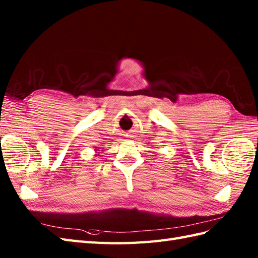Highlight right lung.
<instances>
[{"instance_id": "right-lung-1", "label": "right lung", "mask_w": 258, "mask_h": 258, "mask_svg": "<svg viewBox=\"0 0 258 258\" xmlns=\"http://www.w3.org/2000/svg\"><path fill=\"white\" fill-rule=\"evenodd\" d=\"M96 149H97V147H96ZM95 152H97V151H96V150H95ZM95 155H97V154H95Z\"/></svg>"}]
</instances>
